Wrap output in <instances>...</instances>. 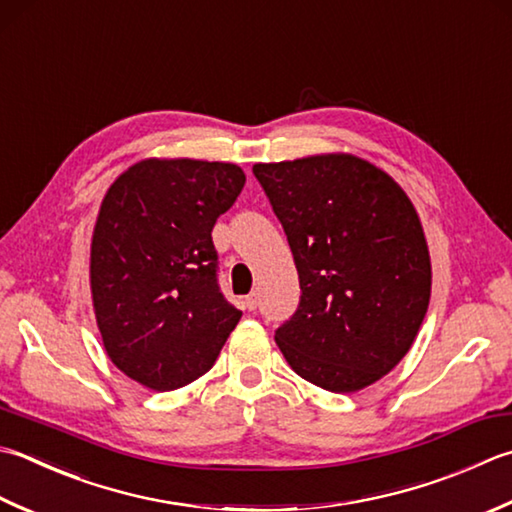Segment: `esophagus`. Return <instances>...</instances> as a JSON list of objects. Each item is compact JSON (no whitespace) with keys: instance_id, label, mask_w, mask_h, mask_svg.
I'll list each match as a JSON object with an SVG mask.
<instances>
[{"instance_id":"obj_1","label":"esophagus","mask_w":512,"mask_h":512,"mask_svg":"<svg viewBox=\"0 0 512 512\" xmlns=\"http://www.w3.org/2000/svg\"><path fill=\"white\" fill-rule=\"evenodd\" d=\"M244 306H246L248 310H255V308L259 306V295H257V293H250V295L244 299Z\"/></svg>"}]
</instances>
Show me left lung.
Masks as SVG:
<instances>
[{
	"label": "left lung",
	"mask_w": 512,
	"mask_h": 512,
	"mask_svg": "<svg viewBox=\"0 0 512 512\" xmlns=\"http://www.w3.org/2000/svg\"><path fill=\"white\" fill-rule=\"evenodd\" d=\"M299 273L297 310L275 330L286 362L330 393H355L413 346L430 257L406 193L353 155L255 164Z\"/></svg>",
	"instance_id": "8db88e82"
}]
</instances>
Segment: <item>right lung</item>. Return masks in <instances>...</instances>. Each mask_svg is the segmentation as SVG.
<instances>
[{"label": "right lung", "instance_id": "1", "mask_svg": "<svg viewBox=\"0 0 512 512\" xmlns=\"http://www.w3.org/2000/svg\"><path fill=\"white\" fill-rule=\"evenodd\" d=\"M244 184L235 164L146 159L108 188L90 246L95 317L113 364L146 388L208 373L242 317L210 233Z\"/></svg>", "mask_w": 512, "mask_h": 512}]
</instances>
